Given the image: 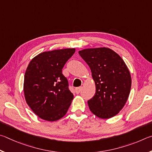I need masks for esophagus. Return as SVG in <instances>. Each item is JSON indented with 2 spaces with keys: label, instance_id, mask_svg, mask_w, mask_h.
<instances>
[{
  "label": "esophagus",
  "instance_id": "1",
  "mask_svg": "<svg viewBox=\"0 0 152 152\" xmlns=\"http://www.w3.org/2000/svg\"><path fill=\"white\" fill-rule=\"evenodd\" d=\"M81 90H82V87H77V88H75V92H76V94H79V93H80L81 91Z\"/></svg>",
  "mask_w": 152,
  "mask_h": 152
}]
</instances>
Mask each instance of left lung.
<instances>
[{"mask_svg":"<svg viewBox=\"0 0 152 152\" xmlns=\"http://www.w3.org/2000/svg\"><path fill=\"white\" fill-rule=\"evenodd\" d=\"M79 54L91 69L96 87L88 101L91 112L102 119L116 115L128 99L132 86L129 69L118 53L101 47L79 50Z\"/></svg>","mask_w":152,"mask_h":152,"instance_id":"1","label":"left lung"}]
</instances>
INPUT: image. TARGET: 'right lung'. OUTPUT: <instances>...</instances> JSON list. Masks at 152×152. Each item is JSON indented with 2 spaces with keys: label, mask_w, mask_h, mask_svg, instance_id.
<instances>
[{
  "label": "right lung",
  "mask_w": 152,
  "mask_h": 152,
  "mask_svg": "<svg viewBox=\"0 0 152 152\" xmlns=\"http://www.w3.org/2000/svg\"><path fill=\"white\" fill-rule=\"evenodd\" d=\"M75 49L43 52L29 63L24 79V94L28 105L40 118L57 121L67 112L73 99L62 69Z\"/></svg>",
  "instance_id": "add662e5"
}]
</instances>
